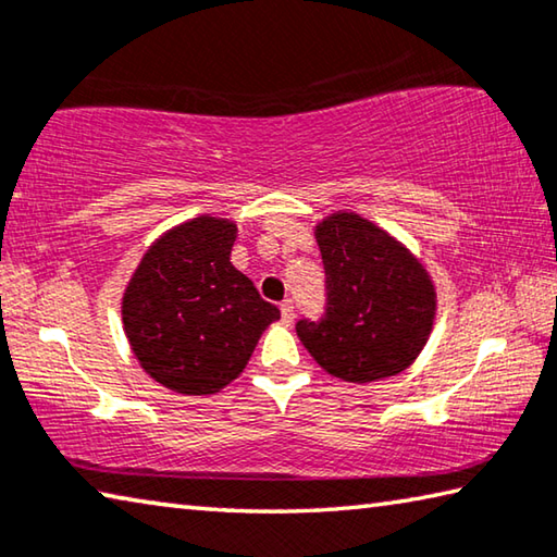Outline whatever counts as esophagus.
I'll use <instances>...</instances> for the list:
<instances>
[{
  "instance_id": "obj_1",
  "label": "esophagus",
  "mask_w": 557,
  "mask_h": 557,
  "mask_svg": "<svg viewBox=\"0 0 557 557\" xmlns=\"http://www.w3.org/2000/svg\"><path fill=\"white\" fill-rule=\"evenodd\" d=\"M280 312H282V319H285V324H292L295 322V301L292 299H285L280 305Z\"/></svg>"
}]
</instances>
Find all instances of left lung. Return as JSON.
Wrapping results in <instances>:
<instances>
[{
  "label": "left lung",
  "instance_id": "obj_1",
  "mask_svg": "<svg viewBox=\"0 0 557 557\" xmlns=\"http://www.w3.org/2000/svg\"><path fill=\"white\" fill-rule=\"evenodd\" d=\"M326 312L299 319L297 336L326 373L348 383L398 375L418 358L437 295L420 260L379 225L338 211L317 225Z\"/></svg>",
  "mask_w": 557,
  "mask_h": 557
}]
</instances>
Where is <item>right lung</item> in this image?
<instances>
[{
    "label": "right lung",
    "mask_w": 557,
    "mask_h": 557,
    "mask_svg": "<svg viewBox=\"0 0 557 557\" xmlns=\"http://www.w3.org/2000/svg\"><path fill=\"white\" fill-rule=\"evenodd\" d=\"M233 221L199 215L149 245L122 297L132 354L164 388L211 395L238 379L280 309L233 268Z\"/></svg>",
    "instance_id": "add662e5"
}]
</instances>
